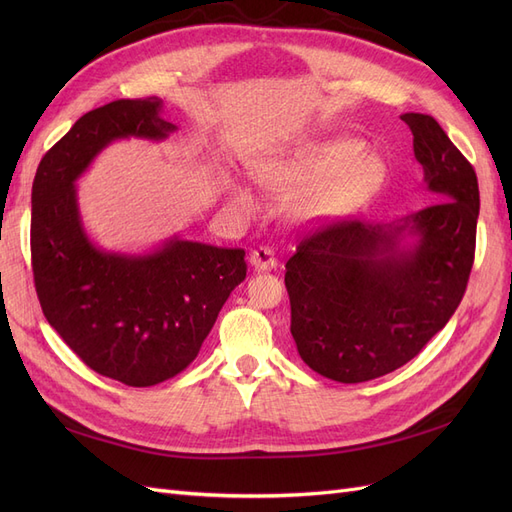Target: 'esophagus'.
Segmentation results:
<instances>
[{"instance_id": "obj_1", "label": "esophagus", "mask_w": 512, "mask_h": 512, "mask_svg": "<svg viewBox=\"0 0 512 512\" xmlns=\"http://www.w3.org/2000/svg\"><path fill=\"white\" fill-rule=\"evenodd\" d=\"M250 265L254 271H271L277 267V260L271 247H256L250 254Z\"/></svg>"}]
</instances>
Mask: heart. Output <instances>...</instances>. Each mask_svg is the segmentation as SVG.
<instances>
[{
  "instance_id": "heart-1",
  "label": "heart",
  "mask_w": 512,
  "mask_h": 512,
  "mask_svg": "<svg viewBox=\"0 0 512 512\" xmlns=\"http://www.w3.org/2000/svg\"><path fill=\"white\" fill-rule=\"evenodd\" d=\"M352 136L305 141L267 153L252 162V177L273 198H288L290 218L299 224L342 220L374 196L386 177L384 162ZM230 198L252 209L250 190L226 181Z\"/></svg>"
}]
</instances>
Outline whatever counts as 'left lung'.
Here are the masks:
<instances>
[{
	"instance_id": "obj_1",
	"label": "left lung",
	"mask_w": 512,
	"mask_h": 512,
	"mask_svg": "<svg viewBox=\"0 0 512 512\" xmlns=\"http://www.w3.org/2000/svg\"><path fill=\"white\" fill-rule=\"evenodd\" d=\"M438 203L391 224L346 220L286 262L290 333L320 376L356 384L406 365L451 320L474 262L478 181L431 115L404 113Z\"/></svg>"
}]
</instances>
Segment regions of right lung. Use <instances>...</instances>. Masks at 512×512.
<instances>
[{
    "mask_svg": "<svg viewBox=\"0 0 512 512\" xmlns=\"http://www.w3.org/2000/svg\"><path fill=\"white\" fill-rule=\"evenodd\" d=\"M177 132L158 100H115L85 113L42 158L32 188V267L42 312L98 374L153 386L188 367L230 292L245 252L168 237L149 252H108L87 235L79 181L115 141Z\"/></svg>",
    "mask_w": 512,
    "mask_h": 512,
    "instance_id": "obj_1",
    "label": "right lung"
}]
</instances>
